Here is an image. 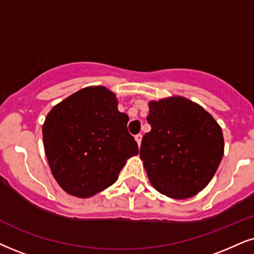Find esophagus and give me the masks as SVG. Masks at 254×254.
I'll return each instance as SVG.
<instances>
[{"mask_svg":"<svg viewBox=\"0 0 254 254\" xmlns=\"http://www.w3.org/2000/svg\"><path fill=\"white\" fill-rule=\"evenodd\" d=\"M135 140H136V142H137V145H141V140H142V134H136L135 135Z\"/></svg>","mask_w":254,"mask_h":254,"instance_id":"esophagus-1","label":"esophagus"}]
</instances>
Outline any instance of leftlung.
<instances>
[{"label": "left lung", "instance_id": "1", "mask_svg": "<svg viewBox=\"0 0 254 254\" xmlns=\"http://www.w3.org/2000/svg\"><path fill=\"white\" fill-rule=\"evenodd\" d=\"M151 130L140 158L153 187L174 199L195 195L211 181L224 155L221 128L202 107L185 98L149 102Z\"/></svg>", "mask_w": 254, "mask_h": 254}]
</instances>
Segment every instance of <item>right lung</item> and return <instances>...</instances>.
<instances>
[{
    "mask_svg": "<svg viewBox=\"0 0 254 254\" xmlns=\"http://www.w3.org/2000/svg\"><path fill=\"white\" fill-rule=\"evenodd\" d=\"M105 87H87L56 105L42 127L52 173L65 192L88 198L117 181L139 147Z\"/></svg>",
    "mask_w": 254,
    "mask_h": 254,
    "instance_id": "1",
    "label": "right lung"
}]
</instances>
